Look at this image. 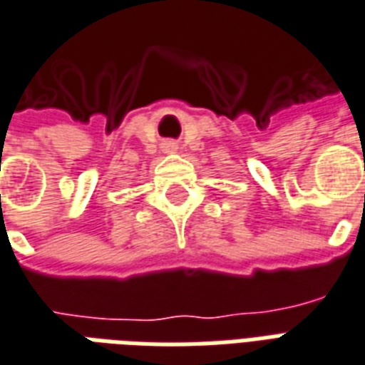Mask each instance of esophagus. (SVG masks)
<instances>
[{"instance_id": "1", "label": "esophagus", "mask_w": 365, "mask_h": 365, "mask_svg": "<svg viewBox=\"0 0 365 365\" xmlns=\"http://www.w3.org/2000/svg\"><path fill=\"white\" fill-rule=\"evenodd\" d=\"M165 148H167V150H171V152H173V150H177V144H175V142H167Z\"/></svg>"}]
</instances>
